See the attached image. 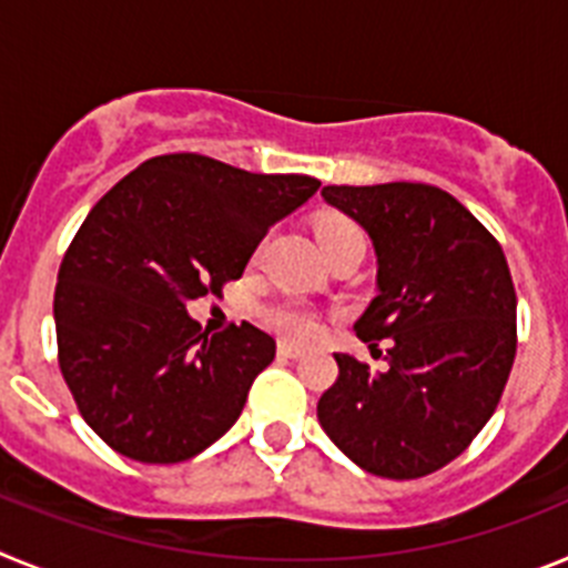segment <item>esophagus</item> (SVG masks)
I'll return each mask as SVG.
<instances>
[{"mask_svg":"<svg viewBox=\"0 0 568 568\" xmlns=\"http://www.w3.org/2000/svg\"><path fill=\"white\" fill-rule=\"evenodd\" d=\"M278 355L281 358H301V355H304V346H295V344H287V341H281Z\"/></svg>","mask_w":568,"mask_h":568,"instance_id":"34e87169","label":"esophagus"}]
</instances>
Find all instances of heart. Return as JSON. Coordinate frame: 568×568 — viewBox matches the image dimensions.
<instances>
[{
  "mask_svg": "<svg viewBox=\"0 0 568 568\" xmlns=\"http://www.w3.org/2000/svg\"><path fill=\"white\" fill-rule=\"evenodd\" d=\"M318 241L324 253L335 247H346V244H361L366 247L364 230L355 222L344 219V215H327L318 222ZM261 321L267 324L273 333L284 335L290 341H307L318 333V321H315L313 310H307L298 301H275L261 307Z\"/></svg>",
  "mask_w": 568,
  "mask_h": 568,
  "instance_id": "heart-1",
  "label": "heart"
}]
</instances>
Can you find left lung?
<instances>
[{
    "mask_svg": "<svg viewBox=\"0 0 568 568\" xmlns=\"http://www.w3.org/2000/svg\"><path fill=\"white\" fill-rule=\"evenodd\" d=\"M321 195L373 239L378 295L355 333L369 349L389 338V369L335 355L318 420L361 469L424 478L464 453L504 395L518 349L509 264L498 239L433 184H329Z\"/></svg>",
    "mask_w": 568,
    "mask_h": 568,
    "instance_id": "left-lung-1",
    "label": "left lung"
}]
</instances>
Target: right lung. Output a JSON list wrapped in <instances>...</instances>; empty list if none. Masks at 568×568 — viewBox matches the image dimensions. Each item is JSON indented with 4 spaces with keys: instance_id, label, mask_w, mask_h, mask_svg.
Returning a JSON list of instances; mask_svg holds the SVG:
<instances>
[{
    "instance_id": "1",
    "label": "right lung",
    "mask_w": 568,
    "mask_h": 568,
    "mask_svg": "<svg viewBox=\"0 0 568 568\" xmlns=\"http://www.w3.org/2000/svg\"><path fill=\"white\" fill-rule=\"evenodd\" d=\"M318 187L170 153L90 210L59 267L53 318L64 384L110 449L179 464L239 420L275 338L247 321L210 335L187 304L241 278L267 230Z\"/></svg>"
}]
</instances>
